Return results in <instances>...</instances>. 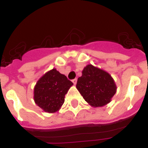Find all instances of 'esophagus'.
Segmentation results:
<instances>
[{"label": "esophagus", "instance_id": "esophagus-1", "mask_svg": "<svg viewBox=\"0 0 148 148\" xmlns=\"http://www.w3.org/2000/svg\"><path fill=\"white\" fill-rule=\"evenodd\" d=\"M72 82H73V83L74 84V85H75V84H76V83H77V78H75V79H73V80L72 81Z\"/></svg>", "mask_w": 148, "mask_h": 148}]
</instances>
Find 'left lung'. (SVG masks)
I'll return each mask as SVG.
<instances>
[{
    "label": "left lung",
    "instance_id": "left-lung-1",
    "mask_svg": "<svg viewBox=\"0 0 148 148\" xmlns=\"http://www.w3.org/2000/svg\"><path fill=\"white\" fill-rule=\"evenodd\" d=\"M76 88L90 106L99 108L110 102L117 87L108 72L88 64L78 78Z\"/></svg>",
    "mask_w": 148,
    "mask_h": 148
}]
</instances>
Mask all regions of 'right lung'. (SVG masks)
Returning <instances> with one entry per match:
<instances>
[{
	"mask_svg": "<svg viewBox=\"0 0 148 148\" xmlns=\"http://www.w3.org/2000/svg\"><path fill=\"white\" fill-rule=\"evenodd\" d=\"M73 85L66 75L54 68L40 77L35 84V103L46 113H56L63 105L65 95Z\"/></svg>",
	"mask_w": 148,
	"mask_h": 148,
	"instance_id": "obj_1",
	"label": "right lung"
}]
</instances>
